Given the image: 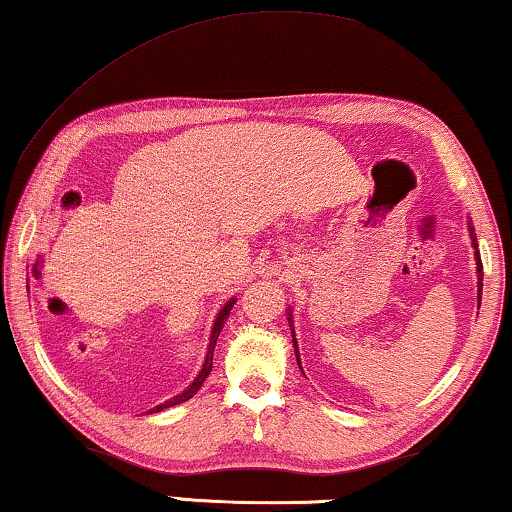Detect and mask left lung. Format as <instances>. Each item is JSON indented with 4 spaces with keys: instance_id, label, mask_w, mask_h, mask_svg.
<instances>
[{
    "instance_id": "obj_1",
    "label": "left lung",
    "mask_w": 512,
    "mask_h": 512,
    "mask_svg": "<svg viewBox=\"0 0 512 512\" xmlns=\"http://www.w3.org/2000/svg\"><path fill=\"white\" fill-rule=\"evenodd\" d=\"M474 248H478L476 243H474ZM476 259H478V273H483V264H480V257H478V253H476ZM478 280H483V278H478ZM480 292H483V282H480ZM480 296V294H478ZM294 347H296V340H294ZM299 354V352H296ZM296 361H299V358H296Z\"/></svg>"
}]
</instances>
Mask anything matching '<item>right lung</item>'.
<instances>
[{"label":"right lung","mask_w":512,"mask_h":512,"mask_svg":"<svg viewBox=\"0 0 512 512\" xmlns=\"http://www.w3.org/2000/svg\"><path fill=\"white\" fill-rule=\"evenodd\" d=\"M232 308H234V299H232L230 303H227L225 308L220 310V315L216 317V324H213L211 340H209L207 361H204V365H202V370H200V375H197V379L186 388V391H183L181 395H177V398H172V400H167V402H163V404H158V407H156L154 411H163V409H167V407H174V404H179V402H186V400L193 398V395H195L197 391H200V386L204 384V379H207L209 372H211V365H213V349H216V340H218L220 331H223V324L227 322V317H230V310H232Z\"/></svg>","instance_id":"add662e5"}]
</instances>
